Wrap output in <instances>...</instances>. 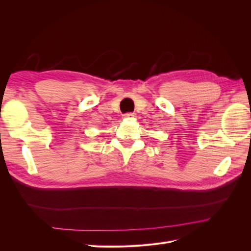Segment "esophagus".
Instances as JSON below:
<instances>
[{
  "label": "esophagus",
  "instance_id": "esophagus-1",
  "mask_svg": "<svg viewBox=\"0 0 251 251\" xmlns=\"http://www.w3.org/2000/svg\"><path fill=\"white\" fill-rule=\"evenodd\" d=\"M134 116H135L134 113H126V114H125V115H124L125 118H130V117H134Z\"/></svg>",
  "mask_w": 251,
  "mask_h": 251
}]
</instances>
